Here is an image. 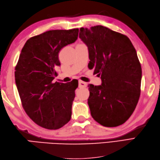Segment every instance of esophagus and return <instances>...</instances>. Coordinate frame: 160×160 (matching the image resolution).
<instances>
[{
  "mask_svg": "<svg viewBox=\"0 0 160 160\" xmlns=\"http://www.w3.org/2000/svg\"><path fill=\"white\" fill-rule=\"evenodd\" d=\"M87 85L86 82H83V81H79V88H85Z\"/></svg>",
  "mask_w": 160,
  "mask_h": 160,
  "instance_id": "1",
  "label": "esophagus"
}]
</instances>
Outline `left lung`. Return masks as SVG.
Listing matches in <instances>:
<instances>
[{
    "label": "left lung",
    "mask_w": 160,
    "mask_h": 160,
    "mask_svg": "<svg viewBox=\"0 0 160 160\" xmlns=\"http://www.w3.org/2000/svg\"><path fill=\"white\" fill-rule=\"evenodd\" d=\"M80 38L89 50V68L102 84H89L91 116L104 127H115L133 113L140 96L142 67L136 50L127 36L106 27L80 28Z\"/></svg>",
    "instance_id": "8db88e82"
}]
</instances>
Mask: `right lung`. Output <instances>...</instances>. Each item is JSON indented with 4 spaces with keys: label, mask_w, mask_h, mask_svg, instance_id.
I'll list each match as a JSON object with an SVG mask.
<instances>
[{
    "label": "right lung",
    "mask_w": 160,
    "mask_h": 160,
    "mask_svg": "<svg viewBox=\"0 0 160 160\" xmlns=\"http://www.w3.org/2000/svg\"><path fill=\"white\" fill-rule=\"evenodd\" d=\"M78 29L50 30L27 40L15 67V80L24 110L35 122L56 130L69 122L78 82H53L60 66L61 49L74 42Z\"/></svg>",
    "instance_id": "obj_1"
}]
</instances>
